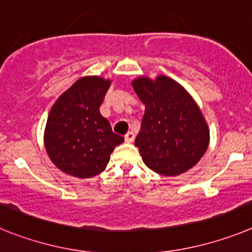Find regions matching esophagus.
<instances>
[{
  "label": "esophagus",
  "instance_id": "1",
  "mask_svg": "<svg viewBox=\"0 0 252 252\" xmlns=\"http://www.w3.org/2000/svg\"><path fill=\"white\" fill-rule=\"evenodd\" d=\"M134 138H135V135L133 132H128L126 135H124V139H126V142H128V143L134 141Z\"/></svg>",
  "mask_w": 252,
  "mask_h": 252
}]
</instances>
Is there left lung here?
<instances>
[{"label": "left lung", "instance_id": "1", "mask_svg": "<svg viewBox=\"0 0 252 252\" xmlns=\"http://www.w3.org/2000/svg\"><path fill=\"white\" fill-rule=\"evenodd\" d=\"M146 105L135 146L152 171L176 176L199 162L209 144V129L187 90L172 78L138 77L132 82Z\"/></svg>", "mask_w": 252, "mask_h": 252}]
</instances>
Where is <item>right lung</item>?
I'll return each instance as SVG.
<instances>
[{
	"label": "right lung",
	"instance_id": "add662e5",
	"mask_svg": "<svg viewBox=\"0 0 252 252\" xmlns=\"http://www.w3.org/2000/svg\"><path fill=\"white\" fill-rule=\"evenodd\" d=\"M111 81L97 76L77 80L50 109L44 132L48 156L65 174L80 179L104 171L122 135L100 114Z\"/></svg>",
	"mask_w": 252,
	"mask_h": 252
}]
</instances>
